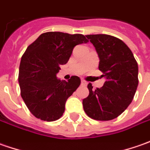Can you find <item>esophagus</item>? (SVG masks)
<instances>
[{
    "label": "esophagus",
    "mask_w": 150,
    "mask_h": 150,
    "mask_svg": "<svg viewBox=\"0 0 150 150\" xmlns=\"http://www.w3.org/2000/svg\"><path fill=\"white\" fill-rule=\"evenodd\" d=\"M86 85H87L86 81H85V80H81V85H84V86H85Z\"/></svg>",
    "instance_id": "34e87169"
}]
</instances>
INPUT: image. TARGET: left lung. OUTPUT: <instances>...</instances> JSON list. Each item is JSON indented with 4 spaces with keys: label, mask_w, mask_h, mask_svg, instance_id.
<instances>
[{
    "label": "left lung",
    "mask_w": 150,
    "mask_h": 150,
    "mask_svg": "<svg viewBox=\"0 0 150 150\" xmlns=\"http://www.w3.org/2000/svg\"><path fill=\"white\" fill-rule=\"evenodd\" d=\"M96 48L105 82L101 88L88 85L90 94L83 100L86 115L96 120H111L121 115L130 105L136 92L138 64L125 42L109 35H88Z\"/></svg>",
    "instance_id": "1"
}]
</instances>
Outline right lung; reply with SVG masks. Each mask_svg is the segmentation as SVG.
<instances>
[{
  "instance_id": "1",
  "label": "right lung",
  "mask_w": 150,
  "mask_h": 150,
  "mask_svg": "<svg viewBox=\"0 0 150 150\" xmlns=\"http://www.w3.org/2000/svg\"><path fill=\"white\" fill-rule=\"evenodd\" d=\"M85 35L63 32L41 34L27 47L19 69L21 95L31 114L44 121H54L65 112V102L80 86V79L57 78L59 65L68 62L75 45L87 43Z\"/></svg>"
}]
</instances>
